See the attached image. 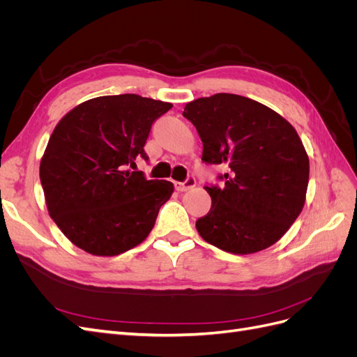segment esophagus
<instances>
[{
  "label": "esophagus",
  "instance_id": "1",
  "mask_svg": "<svg viewBox=\"0 0 357 357\" xmlns=\"http://www.w3.org/2000/svg\"><path fill=\"white\" fill-rule=\"evenodd\" d=\"M195 185H197V180H195V177H188L185 181H176L174 183V188H176V190H178V192H186V190H189V189H192V188H195Z\"/></svg>",
  "mask_w": 357,
  "mask_h": 357
}]
</instances>
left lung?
<instances>
[{
	"instance_id": "1",
	"label": "left lung",
	"mask_w": 357,
	"mask_h": 357,
	"mask_svg": "<svg viewBox=\"0 0 357 357\" xmlns=\"http://www.w3.org/2000/svg\"><path fill=\"white\" fill-rule=\"evenodd\" d=\"M204 146L202 162L228 165L223 181L205 186L207 215L197 220L202 238L235 255L273 245L305 202L310 162L296 131L266 105L234 93H215L183 112Z\"/></svg>"
}]
</instances>
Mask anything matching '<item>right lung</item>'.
<instances>
[{
    "instance_id": "add662e5",
    "label": "right lung",
    "mask_w": 357,
    "mask_h": 357,
    "mask_svg": "<svg viewBox=\"0 0 357 357\" xmlns=\"http://www.w3.org/2000/svg\"><path fill=\"white\" fill-rule=\"evenodd\" d=\"M172 107L135 93L98 96L73 109L52 132L40 164L50 218L63 235L95 256H116L142 243L174 192L147 180L150 129Z\"/></svg>"
}]
</instances>
